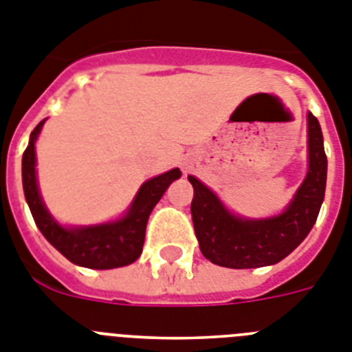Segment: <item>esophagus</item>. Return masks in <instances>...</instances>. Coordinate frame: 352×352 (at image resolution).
Wrapping results in <instances>:
<instances>
[{
	"label": "esophagus",
	"instance_id": "esophagus-1",
	"mask_svg": "<svg viewBox=\"0 0 352 352\" xmlns=\"http://www.w3.org/2000/svg\"><path fill=\"white\" fill-rule=\"evenodd\" d=\"M190 168H191V161H190V159H184V161H182V170L188 171Z\"/></svg>",
	"mask_w": 352,
	"mask_h": 352
}]
</instances>
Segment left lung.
Listing matches in <instances>:
<instances>
[{"mask_svg": "<svg viewBox=\"0 0 352 352\" xmlns=\"http://www.w3.org/2000/svg\"><path fill=\"white\" fill-rule=\"evenodd\" d=\"M306 179L281 214L250 220L232 214L208 186L193 175L191 218L200 252L214 265L227 268H258L276 265L302 243L317 221L326 193L327 157L320 123L308 114Z\"/></svg>", "mask_w": 352, "mask_h": 352, "instance_id": "8db88e82", "label": "left lung"}]
</instances>
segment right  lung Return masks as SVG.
I'll list each match as a JSON object with an SVG mask.
<instances>
[{
	"label": "right lung",
	"instance_id": "1",
	"mask_svg": "<svg viewBox=\"0 0 352 352\" xmlns=\"http://www.w3.org/2000/svg\"><path fill=\"white\" fill-rule=\"evenodd\" d=\"M43 120L30 134L23 153V190L39 231L50 243L78 267L109 270L131 265L143 252L144 231L150 212L171 182L182 175L179 168L144 182L125 217L116 221L87 227H62L44 206L35 175V141L44 125Z\"/></svg>",
	"mask_w": 352,
	"mask_h": 352
}]
</instances>
